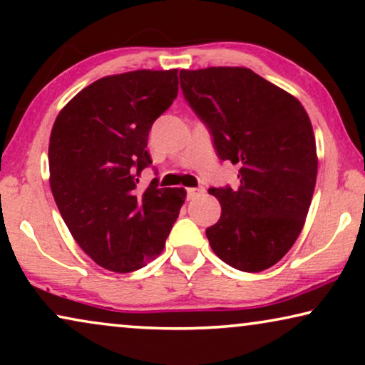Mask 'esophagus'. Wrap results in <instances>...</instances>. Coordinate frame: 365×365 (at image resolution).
I'll return each instance as SVG.
<instances>
[{"label": "esophagus", "mask_w": 365, "mask_h": 365, "mask_svg": "<svg viewBox=\"0 0 365 365\" xmlns=\"http://www.w3.org/2000/svg\"><path fill=\"white\" fill-rule=\"evenodd\" d=\"M204 192V187H189L187 189V199H194L197 197L199 194Z\"/></svg>", "instance_id": "obj_1"}]
</instances>
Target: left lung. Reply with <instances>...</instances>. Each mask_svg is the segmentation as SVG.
Instances as JSON below:
<instances>
[{"label":"left lung","mask_w":365,"mask_h":365,"mask_svg":"<svg viewBox=\"0 0 365 365\" xmlns=\"http://www.w3.org/2000/svg\"><path fill=\"white\" fill-rule=\"evenodd\" d=\"M184 98L207 124L222 161L239 166V186L212 187L221 217L206 229L216 256L261 272L301 234L317 178L312 124L297 98L249 68L181 69Z\"/></svg>","instance_id":"1"}]
</instances>
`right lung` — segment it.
Segmentation results:
<instances>
[{"label": "right lung", "mask_w": 365, "mask_h": 365, "mask_svg": "<svg viewBox=\"0 0 365 365\" xmlns=\"http://www.w3.org/2000/svg\"><path fill=\"white\" fill-rule=\"evenodd\" d=\"M178 69L111 74L79 91L53 124L49 186L79 247L98 266L131 272L163 252L182 187L139 189L153 123L178 96Z\"/></svg>", "instance_id": "1"}]
</instances>
